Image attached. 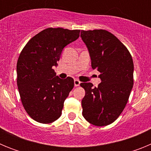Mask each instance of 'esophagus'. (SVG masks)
Masks as SVG:
<instances>
[{
  "label": "esophagus",
  "mask_w": 151,
  "mask_h": 151,
  "mask_svg": "<svg viewBox=\"0 0 151 151\" xmlns=\"http://www.w3.org/2000/svg\"><path fill=\"white\" fill-rule=\"evenodd\" d=\"M80 84H81V82L80 81H78V79H75L74 80V85L76 87H77V86H79Z\"/></svg>",
  "instance_id": "1"
}]
</instances>
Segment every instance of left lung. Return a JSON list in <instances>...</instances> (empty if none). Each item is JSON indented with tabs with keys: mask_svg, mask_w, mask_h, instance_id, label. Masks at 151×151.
I'll return each instance as SVG.
<instances>
[{
	"mask_svg": "<svg viewBox=\"0 0 151 151\" xmlns=\"http://www.w3.org/2000/svg\"><path fill=\"white\" fill-rule=\"evenodd\" d=\"M81 38L88 50L92 69L101 73V80L97 87L91 82L80 84L85 90L82 115L96 126L110 125L123 111L132 89V57L125 45L106 30H82Z\"/></svg>",
	"mask_w": 151,
	"mask_h": 151,
	"instance_id": "obj_1",
	"label": "left lung"
}]
</instances>
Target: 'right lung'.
Masks as SVG:
<instances>
[{
	"label": "right lung",
	"mask_w": 151,
	"mask_h": 151,
	"mask_svg": "<svg viewBox=\"0 0 151 151\" xmlns=\"http://www.w3.org/2000/svg\"><path fill=\"white\" fill-rule=\"evenodd\" d=\"M79 33L63 28L46 29L29 40L19 57L18 90L25 110L36 122L51 123L61 116L74 80L60 78L53 68L64 47L78 39Z\"/></svg>",
	"instance_id": "obj_1"
}]
</instances>
